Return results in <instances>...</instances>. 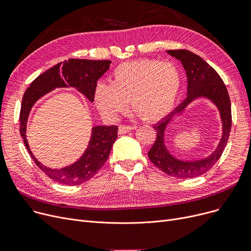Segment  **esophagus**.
<instances>
[{"instance_id":"1","label":"esophagus","mask_w":251,"mask_h":251,"mask_svg":"<svg viewBox=\"0 0 251 251\" xmlns=\"http://www.w3.org/2000/svg\"><path fill=\"white\" fill-rule=\"evenodd\" d=\"M135 127L134 126H127V125H120L119 126V134H125L127 132H130L131 130H133Z\"/></svg>"}]
</instances>
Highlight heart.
Masks as SVG:
<instances>
[{"label": "heart", "instance_id": "obj_1", "mask_svg": "<svg viewBox=\"0 0 251 251\" xmlns=\"http://www.w3.org/2000/svg\"><path fill=\"white\" fill-rule=\"evenodd\" d=\"M182 78L172 62L140 59L123 63L111 75L110 84L100 82L95 90V103L100 112L115 118L127 109L147 121H156L173 110Z\"/></svg>", "mask_w": 251, "mask_h": 251}]
</instances>
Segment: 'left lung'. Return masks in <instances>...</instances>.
I'll return each instance as SVG.
<instances>
[{
    "label": "left lung",
    "instance_id": "obj_1",
    "mask_svg": "<svg viewBox=\"0 0 251 251\" xmlns=\"http://www.w3.org/2000/svg\"><path fill=\"white\" fill-rule=\"evenodd\" d=\"M168 54L181 61L187 77V98L160 122L153 125L156 139L149 151L151 162L167 175L177 178H194L213 168L220 159L227 144L231 126V102L226 85L217 71L199 55L187 50H169ZM205 98L216 105L222 122V136L216 150L201 159L185 161L169 152L165 146V130L173 119L194 100Z\"/></svg>",
    "mask_w": 251,
    "mask_h": 251
}]
</instances>
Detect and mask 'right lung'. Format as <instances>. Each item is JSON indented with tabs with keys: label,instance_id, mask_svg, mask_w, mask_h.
<instances>
[{
	"label": "right lung",
	"instance_id": "obj_1",
	"mask_svg": "<svg viewBox=\"0 0 251 251\" xmlns=\"http://www.w3.org/2000/svg\"><path fill=\"white\" fill-rule=\"evenodd\" d=\"M111 63L109 60L69 59L58 63L36 77L24 92L20 110V134L36 166L48 177L58 183L74 186L94 177L108 160L113 144L118 137V127L114 125L94 126L91 128L88 146L81 156L68 166L54 169L39 162L29 148L26 138V128L31 109L39 99L56 88L73 87L92 102L99 78L109 70Z\"/></svg>",
	"mask_w": 251,
	"mask_h": 251
}]
</instances>
